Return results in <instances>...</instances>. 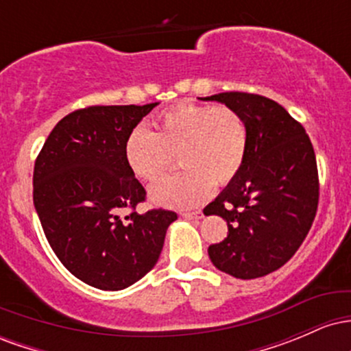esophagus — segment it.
Wrapping results in <instances>:
<instances>
[{
	"instance_id": "obj_1",
	"label": "esophagus",
	"mask_w": 351,
	"mask_h": 351,
	"mask_svg": "<svg viewBox=\"0 0 351 351\" xmlns=\"http://www.w3.org/2000/svg\"><path fill=\"white\" fill-rule=\"evenodd\" d=\"M183 217H186V219H201V217H203V213H201V211H186V213H183Z\"/></svg>"
}]
</instances>
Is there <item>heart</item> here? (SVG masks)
<instances>
[{"mask_svg": "<svg viewBox=\"0 0 351 351\" xmlns=\"http://www.w3.org/2000/svg\"><path fill=\"white\" fill-rule=\"evenodd\" d=\"M153 128L135 127L123 143V158L138 180L153 183L170 168L171 155L183 170L152 188L163 206H195L215 184H228L243 168L247 127L234 108L181 102L156 115Z\"/></svg>", "mask_w": 351, "mask_h": 351, "instance_id": "heart-1", "label": "heart"}]
</instances>
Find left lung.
<instances>
[{"mask_svg": "<svg viewBox=\"0 0 351 351\" xmlns=\"http://www.w3.org/2000/svg\"><path fill=\"white\" fill-rule=\"evenodd\" d=\"M199 100L234 108L247 127L243 168L203 211L228 223V237L209 245V259L236 279L267 276L295 254L315 217L313 147L305 128L263 95L223 92Z\"/></svg>", "mask_w": 351, "mask_h": 351, "instance_id": "8db88e82", "label": "left lung"}]
</instances>
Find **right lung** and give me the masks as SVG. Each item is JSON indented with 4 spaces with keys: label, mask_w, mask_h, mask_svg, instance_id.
<instances>
[{
    "label": "right lung",
    "mask_w": 351,
    "mask_h": 351,
    "mask_svg": "<svg viewBox=\"0 0 351 351\" xmlns=\"http://www.w3.org/2000/svg\"><path fill=\"white\" fill-rule=\"evenodd\" d=\"M158 106H97L52 128L34 165L33 199L64 267L100 291H122L158 263L176 213L134 209L145 188L123 158L127 135Z\"/></svg>",
    "instance_id": "1"
}]
</instances>
